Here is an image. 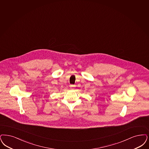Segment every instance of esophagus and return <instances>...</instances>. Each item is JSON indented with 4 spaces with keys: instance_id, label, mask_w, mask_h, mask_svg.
Masks as SVG:
<instances>
[{
    "instance_id": "obj_1",
    "label": "esophagus",
    "mask_w": 149,
    "mask_h": 149,
    "mask_svg": "<svg viewBox=\"0 0 149 149\" xmlns=\"http://www.w3.org/2000/svg\"><path fill=\"white\" fill-rule=\"evenodd\" d=\"M70 88H71V89H74V88L75 87V85H70Z\"/></svg>"
}]
</instances>
